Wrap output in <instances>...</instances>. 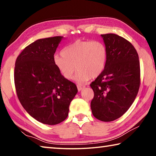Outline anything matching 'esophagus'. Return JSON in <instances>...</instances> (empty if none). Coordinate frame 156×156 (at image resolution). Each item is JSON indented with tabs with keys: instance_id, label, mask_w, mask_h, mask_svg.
I'll use <instances>...</instances> for the list:
<instances>
[{
	"instance_id": "34e87169",
	"label": "esophagus",
	"mask_w": 156,
	"mask_h": 156,
	"mask_svg": "<svg viewBox=\"0 0 156 156\" xmlns=\"http://www.w3.org/2000/svg\"><path fill=\"white\" fill-rule=\"evenodd\" d=\"M77 87H78V91H82L83 90V89L84 88V86H83V85H77Z\"/></svg>"
}]
</instances>
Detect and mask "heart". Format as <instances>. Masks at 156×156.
I'll list each match as a JSON object with an SVG mask.
<instances>
[{
	"label": "heart",
	"instance_id": "1",
	"mask_svg": "<svg viewBox=\"0 0 156 156\" xmlns=\"http://www.w3.org/2000/svg\"><path fill=\"white\" fill-rule=\"evenodd\" d=\"M107 51L100 41L77 40L66 46L62 54L55 55L53 62L63 78L84 84L91 78H97L103 72L107 62Z\"/></svg>",
	"mask_w": 156,
	"mask_h": 156
}]
</instances>
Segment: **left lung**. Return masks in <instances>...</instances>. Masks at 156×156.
I'll return each instance as SVG.
<instances>
[{"label": "left lung", "mask_w": 156, "mask_h": 156, "mask_svg": "<svg viewBox=\"0 0 156 156\" xmlns=\"http://www.w3.org/2000/svg\"><path fill=\"white\" fill-rule=\"evenodd\" d=\"M107 51L103 72L90 84L94 116L103 122L121 117L135 100L140 83L138 54L131 43L114 34H101Z\"/></svg>", "instance_id": "left-lung-1"}]
</instances>
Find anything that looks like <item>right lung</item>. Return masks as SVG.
<instances>
[{
    "label": "right lung",
    "instance_id": "right-lung-1",
    "mask_svg": "<svg viewBox=\"0 0 156 156\" xmlns=\"http://www.w3.org/2000/svg\"><path fill=\"white\" fill-rule=\"evenodd\" d=\"M63 38L34 41L23 49L15 64V87L21 105L31 117L45 125H57L67 118L78 92L76 84L63 78L53 62Z\"/></svg>",
    "mask_w": 156,
    "mask_h": 156
}]
</instances>
